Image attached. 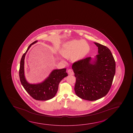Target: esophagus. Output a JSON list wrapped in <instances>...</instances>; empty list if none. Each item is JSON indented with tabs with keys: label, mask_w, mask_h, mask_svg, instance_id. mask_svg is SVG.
Here are the masks:
<instances>
[{
	"label": "esophagus",
	"mask_w": 133,
	"mask_h": 133,
	"mask_svg": "<svg viewBox=\"0 0 133 133\" xmlns=\"http://www.w3.org/2000/svg\"><path fill=\"white\" fill-rule=\"evenodd\" d=\"M68 73L69 75H74V72H73V70H71V69L68 70Z\"/></svg>",
	"instance_id": "obj_1"
}]
</instances>
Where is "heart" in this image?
<instances>
[{
    "instance_id": "heart-1",
    "label": "heart",
    "mask_w": 133,
    "mask_h": 133,
    "mask_svg": "<svg viewBox=\"0 0 133 133\" xmlns=\"http://www.w3.org/2000/svg\"><path fill=\"white\" fill-rule=\"evenodd\" d=\"M89 46L84 40H73L62 44L60 52L65 58H70L74 62L83 59L89 52Z\"/></svg>"
}]
</instances>
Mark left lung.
Masks as SVG:
<instances>
[{
    "label": "left lung",
    "mask_w": 133,
    "mask_h": 133,
    "mask_svg": "<svg viewBox=\"0 0 133 133\" xmlns=\"http://www.w3.org/2000/svg\"><path fill=\"white\" fill-rule=\"evenodd\" d=\"M98 54L75 62L72 68L76 82L75 93L86 100L96 101L106 96L110 89L115 73V62L106 46L94 43Z\"/></svg>",
    "instance_id": "8db88e82"
}]
</instances>
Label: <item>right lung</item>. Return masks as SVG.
Returning a JSON list of instances; mask_svg holds the SVG:
<instances>
[{"label": "right lung", "mask_w": 133, "mask_h": 133, "mask_svg": "<svg viewBox=\"0 0 133 133\" xmlns=\"http://www.w3.org/2000/svg\"><path fill=\"white\" fill-rule=\"evenodd\" d=\"M37 42V40L33 42L29 46L26 52L22 56L20 64V80L22 86L26 92L36 100L46 101L51 99L57 94L58 85L61 81L68 74L66 69L54 70L50 74L48 77L43 82L37 84H31L26 81L24 76V58L26 53L31 46Z\"/></svg>", "instance_id": "right-lung-1"}]
</instances>
